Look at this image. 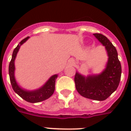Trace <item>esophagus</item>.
<instances>
[{
  "mask_svg": "<svg viewBox=\"0 0 131 131\" xmlns=\"http://www.w3.org/2000/svg\"><path fill=\"white\" fill-rule=\"evenodd\" d=\"M71 64H73V65H75V62L74 60H71Z\"/></svg>",
  "mask_w": 131,
  "mask_h": 131,
  "instance_id": "obj_1",
  "label": "esophagus"
}]
</instances>
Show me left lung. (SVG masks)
<instances>
[{"label":"left lung","instance_id":"obj_1","mask_svg":"<svg viewBox=\"0 0 131 131\" xmlns=\"http://www.w3.org/2000/svg\"><path fill=\"white\" fill-rule=\"evenodd\" d=\"M98 41L105 46L108 60L105 68L99 74L83 75L77 71L75 75L76 90L80 95L95 101L107 99L118 87L122 67L116 47L105 36L93 34Z\"/></svg>","mask_w":131,"mask_h":131}]
</instances>
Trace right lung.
I'll return each mask as SVG.
<instances>
[{"label":"right lung","instance_id":"obj_1","mask_svg":"<svg viewBox=\"0 0 131 131\" xmlns=\"http://www.w3.org/2000/svg\"><path fill=\"white\" fill-rule=\"evenodd\" d=\"M29 38L30 37H27L21 41V42H19V43L13 50L12 58H11V62L9 66V75L11 86L15 93L17 94L20 97H21L27 102L35 103H39V102L43 101L49 99L53 94L54 90H55L56 80L58 78V74L51 76L49 78V80H47L41 87L36 90H28L24 89L17 84L15 77V58H16L17 52L19 51L21 45H23Z\"/></svg>","mask_w":131,"mask_h":131}]
</instances>
